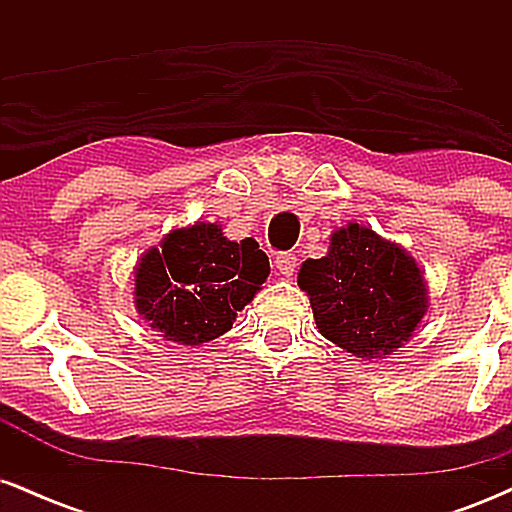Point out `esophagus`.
Listing matches in <instances>:
<instances>
[{
    "label": "esophagus",
    "mask_w": 512,
    "mask_h": 512,
    "mask_svg": "<svg viewBox=\"0 0 512 512\" xmlns=\"http://www.w3.org/2000/svg\"><path fill=\"white\" fill-rule=\"evenodd\" d=\"M276 269H279V274L293 276L298 269V257L293 252H281V255H276Z\"/></svg>",
    "instance_id": "obj_1"
}]
</instances>
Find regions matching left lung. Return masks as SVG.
Segmentation results:
<instances>
[{
    "instance_id": "8db88e82",
    "label": "left lung",
    "mask_w": 512,
    "mask_h": 512,
    "mask_svg": "<svg viewBox=\"0 0 512 512\" xmlns=\"http://www.w3.org/2000/svg\"><path fill=\"white\" fill-rule=\"evenodd\" d=\"M298 286L317 330L358 358H385L407 342L428 308L426 281L399 245L358 223L332 233L322 260H305Z\"/></svg>"
}]
</instances>
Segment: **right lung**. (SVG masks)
I'll return each instance as SVG.
<instances>
[{"label": "right lung", "mask_w": 512, "mask_h": 512, "mask_svg": "<svg viewBox=\"0 0 512 512\" xmlns=\"http://www.w3.org/2000/svg\"><path fill=\"white\" fill-rule=\"evenodd\" d=\"M269 276V257L252 238L233 243L216 223L168 233L134 274V303L161 337L204 344L233 327Z\"/></svg>", "instance_id": "1"}]
</instances>
